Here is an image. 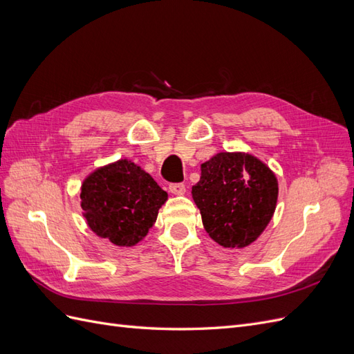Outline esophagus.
Returning <instances> with one entry per match:
<instances>
[{
    "label": "esophagus",
    "mask_w": 354,
    "mask_h": 354,
    "mask_svg": "<svg viewBox=\"0 0 354 354\" xmlns=\"http://www.w3.org/2000/svg\"><path fill=\"white\" fill-rule=\"evenodd\" d=\"M168 189L171 194H174V195H185V192H186V186L183 183H171L168 186Z\"/></svg>",
    "instance_id": "esophagus-1"
}]
</instances>
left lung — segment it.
<instances>
[{
    "label": "left lung",
    "mask_w": 354,
    "mask_h": 354,
    "mask_svg": "<svg viewBox=\"0 0 354 354\" xmlns=\"http://www.w3.org/2000/svg\"><path fill=\"white\" fill-rule=\"evenodd\" d=\"M277 190L274 174L260 159L221 152L201 165L192 196L211 239L224 248H243L272 220Z\"/></svg>",
    "instance_id": "1"
}]
</instances>
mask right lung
I'll list each match as a JSON object with an SVG mask.
<instances>
[{
	"mask_svg": "<svg viewBox=\"0 0 354 354\" xmlns=\"http://www.w3.org/2000/svg\"><path fill=\"white\" fill-rule=\"evenodd\" d=\"M167 198V192L128 159L95 169L81 187V208L90 229L118 246L140 242Z\"/></svg>",
	"mask_w": 354,
	"mask_h": 354,
	"instance_id": "add662e5",
	"label": "right lung"
}]
</instances>
